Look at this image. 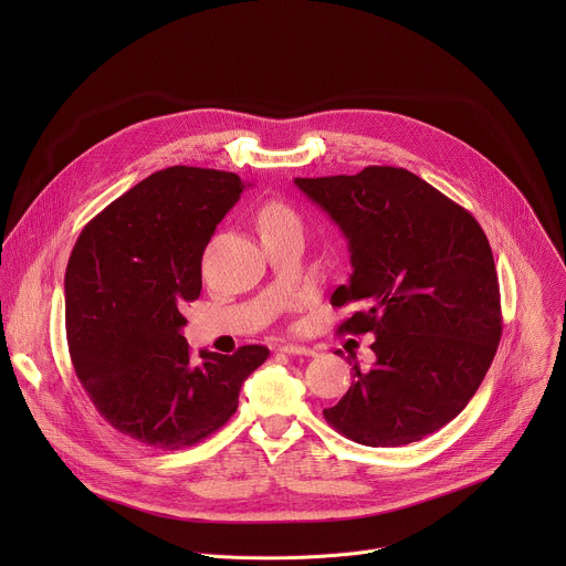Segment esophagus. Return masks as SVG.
<instances>
[{"label":"esophagus","instance_id":"obj_1","mask_svg":"<svg viewBox=\"0 0 566 566\" xmlns=\"http://www.w3.org/2000/svg\"><path fill=\"white\" fill-rule=\"evenodd\" d=\"M280 352L289 354V356H315V352L311 347H302V345H282Z\"/></svg>","mask_w":566,"mask_h":566}]
</instances>
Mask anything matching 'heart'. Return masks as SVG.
Returning a JSON list of instances; mask_svg holds the SVG:
<instances>
[{
    "mask_svg": "<svg viewBox=\"0 0 566 566\" xmlns=\"http://www.w3.org/2000/svg\"><path fill=\"white\" fill-rule=\"evenodd\" d=\"M286 219H297L295 212L282 203V201H269L262 212H260V221L262 226H269V223H277V221H286Z\"/></svg>",
    "mask_w": 566,
    "mask_h": 566,
    "instance_id": "heart-1",
    "label": "heart"
}]
</instances>
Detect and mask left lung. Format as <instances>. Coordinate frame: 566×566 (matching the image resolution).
Listing matches in <instances>:
<instances>
[{"label": "left lung", "instance_id": "obj_1", "mask_svg": "<svg viewBox=\"0 0 566 566\" xmlns=\"http://www.w3.org/2000/svg\"><path fill=\"white\" fill-rule=\"evenodd\" d=\"M295 186L347 237L354 273L332 304L369 306L338 332L376 336L374 367L354 365L325 419L371 448L421 441L468 406L495 358L502 306L489 239L465 208L402 168Z\"/></svg>", "mask_w": 566, "mask_h": 566}]
</instances>
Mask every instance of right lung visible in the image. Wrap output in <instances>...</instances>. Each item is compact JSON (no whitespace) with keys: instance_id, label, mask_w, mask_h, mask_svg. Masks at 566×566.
Returning <instances> with one entry per match:
<instances>
[{"instance_id":"obj_1","label":"right lung","mask_w":566,"mask_h":566,"mask_svg":"<svg viewBox=\"0 0 566 566\" xmlns=\"http://www.w3.org/2000/svg\"><path fill=\"white\" fill-rule=\"evenodd\" d=\"M247 186L232 172L175 166L143 179L80 232L64 275L66 340L77 380L118 432L179 450L217 432L239 389L269 358L232 356L181 334L201 293V258Z\"/></svg>"}]
</instances>
